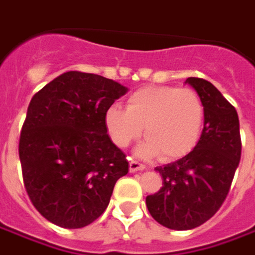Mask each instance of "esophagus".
I'll return each mask as SVG.
<instances>
[{
  "instance_id": "1",
  "label": "esophagus",
  "mask_w": 255,
  "mask_h": 255,
  "mask_svg": "<svg viewBox=\"0 0 255 255\" xmlns=\"http://www.w3.org/2000/svg\"><path fill=\"white\" fill-rule=\"evenodd\" d=\"M146 166L143 165V164H140V162H138V161L135 160H131L129 161V172H138V171H143Z\"/></svg>"
}]
</instances>
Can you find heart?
I'll list each match as a JSON object with an SVG mask.
<instances>
[{
  "instance_id": "obj_1",
  "label": "heart",
  "mask_w": 255,
  "mask_h": 255,
  "mask_svg": "<svg viewBox=\"0 0 255 255\" xmlns=\"http://www.w3.org/2000/svg\"><path fill=\"white\" fill-rule=\"evenodd\" d=\"M108 136L126 147L140 136L138 154H160L162 160L182 158L195 149L205 124V106L197 91L173 86H150L128 97L126 109L111 106L104 117Z\"/></svg>"
}]
</instances>
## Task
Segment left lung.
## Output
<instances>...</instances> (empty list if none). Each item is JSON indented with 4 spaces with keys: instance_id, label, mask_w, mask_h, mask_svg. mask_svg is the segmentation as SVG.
I'll return each instance as SVG.
<instances>
[{
    "instance_id": "8db88e82",
    "label": "left lung",
    "mask_w": 255,
    "mask_h": 255,
    "mask_svg": "<svg viewBox=\"0 0 255 255\" xmlns=\"http://www.w3.org/2000/svg\"><path fill=\"white\" fill-rule=\"evenodd\" d=\"M205 106V124L195 149L180 160L157 166L160 191L146 197L151 217L166 228L192 230L221 208L241 161L242 142L236 109L213 84L188 78Z\"/></svg>"
}]
</instances>
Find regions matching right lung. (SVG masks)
Masks as SVG:
<instances>
[{
  "mask_svg": "<svg viewBox=\"0 0 255 255\" xmlns=\"http://www.w3.org/2000/svg\"><path fill=\"white\" fill-rule=\"evenodd\" d=\"M128 91L94 73L69 71L31 100L19 157L31 202L53 224L83 228L105 212L126 154L106 132V111Z\"/></svg>",
  "mask_w": 255,
  "mask_h": 255,
  "instance_id": "right-lung-1",
  "label": "right lung"
}]
</instances>
